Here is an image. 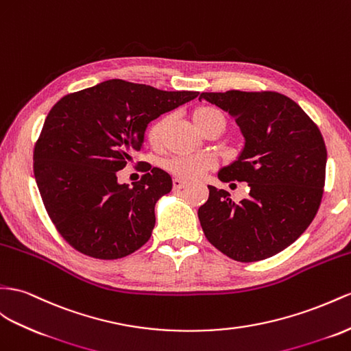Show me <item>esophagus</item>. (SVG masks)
I'll list each match as a JSON object with an SVG mask.
<instances>
[{"instance_id":"obj_1","label":"esophagus","mask_w":351,"mask_h":351,"mask_svg":"<svg viewBox=\"0 0 351 351\" xmlns=\"http://www.w3.org/2000/svg\"><path fill=\"white\" fill-rule=\"evenodd\" d=\"M184 186H186V181H182V179H173V190H182Z\"/></svg>"}]
</instances>
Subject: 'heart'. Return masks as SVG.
Instances as JSON below:
<instances>
[{
	"mask_svg": "<svg viewBox=\"0 0 351 351\" xmlns=\"http://www.w3.org/2000/svg\"><path fill=\"white\" fill-rule=\"evenodd\" d=\"M193 121L203 130L210 124H222L226 128V115H223L218 108L213 106H199L193 112ZM167 124V117H161L157 121L152 123L148 129V141L151 143H158L161 134L165 132ZM215 166V161L209 156H176L165 161V167L170 173L182 178V179H195L200 178L204 172Z\"/></svg>",
	"mask_w": 351,
	"mask_h": 351,
	"instance_id": "b5f03b06",
	"label": "heart"
}]
</instances>
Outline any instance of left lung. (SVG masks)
<instances>
[{
	"label": "left lung",
	"instance_id": "left-lung-1",
	"mask_svg": "<svg viewBox=\"0 0 351 351\" xmlns=\"http://www.w3.org/2000/svg\"><path fill=\"white\" fill-rule=\"evenodd\" d=\"M236 120L245 138L237 160L222 167V182H247L239 203L209 188L199 209L204 236L231 259L254 263L282 252L316 217L326 173L322 133L302 108L276 92L202 93Z\"/></svg>",
	"mask_w": 351,
	"mask_h": 351
}]
</instances>
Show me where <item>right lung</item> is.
Returning <instances> with one entry per match:
<instances>
[{
    "mask_svg": "<svg viewBox=\"0 0 351 351\" xmlns=\"http://www.w3.org/2000/svg\"><path fill=\"white\" fill-rule=\"evenodd\" d=\"M197 96L108 80L51 108L35 143L34 175L51 222L78 252L119 259L149 240L156 203L172 190V178L148 167L129 185L117 172L142 148L152 120Z\"/></svg>",
    "mask_w": 351,
    "mask_h": 351,
    "instance_id": "1",
    "label": "right lung"
}]
</instances>
